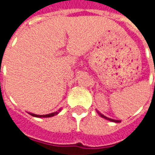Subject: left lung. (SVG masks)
<instances>
[{
  "label": "left lung",
  "instance_id": "1",
  "mask_svg": "<svg viewBox=\"0 0 155 155\" xmlns=\"http://www.w3.org/2000/svg\"><path fill=\"white\" fill-rule=\"evenodd\" d=\"M103 117H104V118H106V119H108V120H110V121H112V122H116V123H118V122H120L119 120H115V119H111V118H108V117H106L105 116H104V115H102V114H100Z\"/></svg>",
  "mask_w": 155,
  "mask_h": 155
}]
</instances>
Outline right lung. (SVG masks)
<instances>
[{
    "instance_id": "1",
    "label": "right lung",
    "mask_w": 155,
    "mask_h": 155,
    "mask_svg": "<svg viewBox=\"0 0 155 155\" xmlns=\"http://www.w3.org/2000/svg\"><path fill=\"white\" fill-rule=\"evenodd\" d=\"M59 111H60V110H59V111H56V112H53V113H51V114H47V115H36V114H32L30 113L31 116L33 117H53V116H55V115H57V114L59 113Z\"/></svg>"
}]
</instances>
